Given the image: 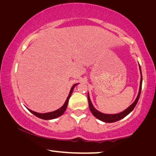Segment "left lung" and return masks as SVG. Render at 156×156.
<instances>
[{
  "label": "left lung",
  "mask_w": 156,
  "mask_h": 156,
  "mask_svg": "<svg viewBox=\"0 0 156 156\" xmlns=\"http://www.w3.org/2000/svg\"><path fill=\"white\" fill-rule=\"evenodd\" d=\"M139 68H140V71L141 73V80H140V89H139L138 97H137V98H136V99L135 100V101L133 102L132 104L129 106V107H128L125 111L119 113V114H105L100 112L97 110L96 109L93 107V105H92V103H91V101H90V99L89 94H88V104H89L90 110L91 112L95 117H96V118L101 120V121H102L103 122H116V121H119V120H121L122 119H123L124 117L126 116L127 114H129L131 112H132L133 109H134L135 106L136 105V104H137V103L138 101L139 97H140L141 88H142V81H143V76H142L140 66H139Z\"/></svg>",
  "instance_id": "obj_1"
}]
</instances>
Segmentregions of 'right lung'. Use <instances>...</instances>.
I'll return each instance as SVG.
<instances>
[{
  "label": "right lung",
  "instance_id": "right-lung-1",
  "mask_svg": "<svg viewBox=\"0 0 156 156\" xmlns=\"http://www.w3.org/2000/svg\"><path fill=\"white\" fill-rule=\"evenodd\" d=\"M76 85V84L75 83V84H74V85L73 86V87L70 89V93H69V94H68V97H67V99L65 101V103L64 104V105H63L62 108H60L59 109H58V110H57L54 111V112H52L44 113V114L35 112H34V111H32L31 110H29V109H28V110L30 112H31L33 114H34L35 116H36L37 117H38V118L42 119H44V120L53 119L57 118V117H59L60 116H62V114H64V112L65 110H66V108H67V105H68V100H69L70 97L71 96V94H72L73 90V89H74V87H75Z\"/></svg>",
  "mask_w": 156,
  "mask_h": 156
}]
</instances>
